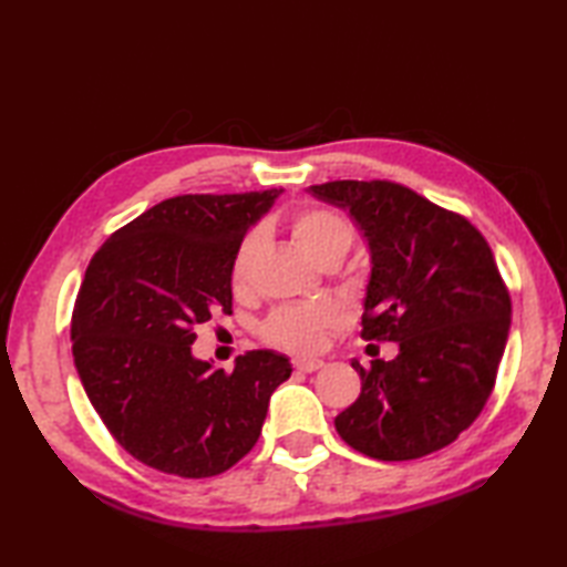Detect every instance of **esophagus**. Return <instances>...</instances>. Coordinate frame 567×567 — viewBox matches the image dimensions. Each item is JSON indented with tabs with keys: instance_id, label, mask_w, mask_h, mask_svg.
Returning <instances> with one entry per match:
<instances>
[{
	"instance_id": "esophagus-1",
	"label": "esophagus",
	"mask_w": 567,
	"mask_h": 567,
	"mask_svg": "<svg viewBox=\"0 0 567 567\" xmlns=\"http://www.w3.org/2000/svg\"><path fill=\"white\" fill-rule=\"evenodd\" d=\"M295 368L299 372H315V370L323 368V360L321 358H297L295 360Z\"/></svg>"
}]
</instances>
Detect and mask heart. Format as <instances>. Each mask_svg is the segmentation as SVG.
<instances>
[{"instance_id": "obj_1", "label": "heart", "mask_w": 567, "mask_h": 567, "mask_svg": "<svg viewBox=\"0 0 567 567\" xmlns=\"http://www.w3.org/2000/svg\"><path fill=\"white\" fill-rule=\"evenodd\" d=\"M290 236L311 260L327 265L346 258V252L355 244V226L341 212L323 204H309L290 216ZM260 244V231H250L236 246L231 265H228V285L234 295H246L250 290L252 265H256ZM336 321L339 315L329 305L282 307L262 321L260 333L270 346L287 348V351H315Z\"/></svg>"}]
</instances>
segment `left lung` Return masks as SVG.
Instances as JSON below:
<instances>
[{"label":"left lung","instance_id":"8db88e82","mask_svg":"<svg viewBox=\"0 0 567 567\" xmlns=\"http://www.w3.org/2000/svg\"><path fill=\"white\" fill-rule=\"evenodd\" d=\"M311 195L351 212L368 238L365 341H394L339 436L375 461H414L453 443L483 412L507 346L512 299L485 236L465 216L390 179H333Z\"/></svg>","mask_w":567,"mask_h":567}]
</instances>
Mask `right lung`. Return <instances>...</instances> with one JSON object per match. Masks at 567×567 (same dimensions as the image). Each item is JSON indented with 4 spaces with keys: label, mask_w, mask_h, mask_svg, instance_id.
<instances>
[{
    "label": "right lung",
    "mask_w": 567,
    "mask_h": 567,
    "mask_svg": "<svg viewBox=\"0 0 567 567\" xmlns=\"http://www.w3.org/2000/svg\"><path fill=\"white\" fill-rule=\"evenodd\" d=\"M282 189L179 195L94 252L72 309V355L116 443L153 470L212 477L256 445L270 394L292 365L248 351L214 370L192 355L197 327L231 315L228 265Z\"/></svg>",
    "instance_id": "1"
}]
</instances>
